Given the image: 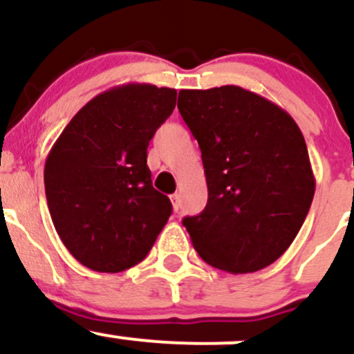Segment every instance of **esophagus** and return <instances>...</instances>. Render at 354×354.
Masks as SVG:
<instances>
[{"label":"esophagus","mask_w":354,"mask_h":354,"mask_svg":"<svg viewBox=\"0 0 354 354\" xmlns=\"http://www.w3.org/2000/svg\"><path fill=\"white\" fill-rule=\"evenodd\" d=\"M171 203H173V210H174V212H178V210H180V207H181L180 195H178V194L171 195Z\"/></svg>","instance_id":"obj_1"}]
</instances>
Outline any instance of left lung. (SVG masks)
Here are the masks:
<instances>
[{
	"label": "left lung",
	"mask_w": 354,
	"mask_h": 354,
	"mask_svg": "<svg viewBox=\"0 0 354 354\" xmlns=\"http://www.w3.org/2000/svg\"><path fill=\"white\" fill-rule=\"evenodd\" d=\"M178 109L202 152L209 198L185 217L195 250L231 274L257 272L289 248L312 205L315 176L296 121L238 85L180 91Z\"/></svg>",
	"instance_id": "obj_1"
}]
</instances>
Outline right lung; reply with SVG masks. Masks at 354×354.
<instances>
[{
    "label": "right lung",
    "mask_w": 354,
    "mask_h": 354,
    "mask_svg": "<svg viewBox=\"0 0 354 354\" xmlns=\"http://www.w3.org/2000/svg\"><path fill=\"white\" fill-rule=\"evenodd\" d=\"M174 106V88L118 85L78 111L49 151V214L82 266L121 272L151 252L173 207L152 187L147 147Z\"/></svg>",
    "instance_id": "right-lung-1"
}]
</instances>
